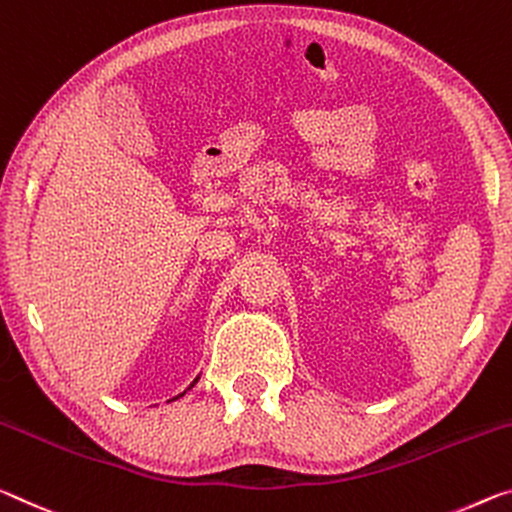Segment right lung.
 <instances>
[{
    "instance_id": "obj_1",
    "label": "right lung",
    "mask_w": 512,
    "mask_h": 512,
    "mask_svg": "<svg viewBox=\"0 0 512 512\" xmlns=\"http://www.w3.org/2000/svg\"><path fill=\"white\" fill-rule=\"evenodd\" d=\"M196 383H198V378H196V380H193V383H191V385H189V389H191V387H193V385H196ZM184 394H186V392H182V394H180V396H184ZM180 396H175V399H180ZM175 399H170V401H175Z\"/></svg>"
}]
</instances>
